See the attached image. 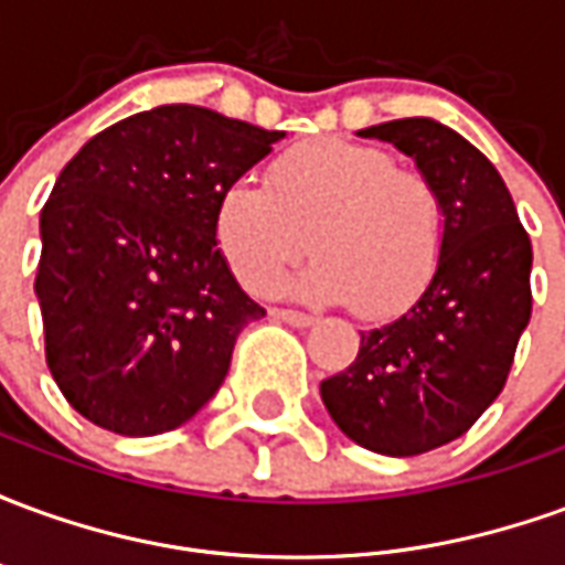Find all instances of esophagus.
Segmentation results:
<instances>
[{
  "instance_id": "esophagus-1",
  "label": "esophagus",
  "mask_w": 565,
  "mask_h": 565,
  "mask_svg": "<svg viewBox=\"0 0 565 565\" xmlns=\"http://www.w3.org/2000/svg\"><path fill=\"white\" fill-rule=\"evenodd\" d=\"M269 315L275 320H284V323H290V327H299V330H306V327H315V318H311V315H302V311H290V308H271Z\"/></svg>"
}]
</instances>
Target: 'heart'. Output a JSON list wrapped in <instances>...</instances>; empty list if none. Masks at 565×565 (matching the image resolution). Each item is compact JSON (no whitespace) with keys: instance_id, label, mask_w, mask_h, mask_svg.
<instances>
[{"instance_id":"1","label":"heart","mask_w":565,"mask_h":565,"mask_svg":"<svg viewBox=\"0 0 565 565\" xmlns=\"http://www.w3.org/2000/svg\"><path fill=\"white\" fill-rule=\"evenodd\" d=\"M214 242L238 284L266 294L308 238L318 257L281 284L308 302H354L387 318L436 278L448 247L438 186L391 150L323 136L278 153L269 184L238 174L214 199ZM309 235L306 236L305 233Z\"/></svg>"}]
</instances>
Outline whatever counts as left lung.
Returning <instances> with one entry per match:
<instances>
[{
	"label": "left lung",
	"mask_w": 565,
	"mask_h": 565,
	"mask_svg": "<svg viewBox=\"0 0 565 565\" xmlns=\"http://www.w3.org/2000/svg\"><path fill=\"white\" fill-rule=\"evenodd\" d=\"M360 136L403 150L438 186L448 247L403 315L360 332V354L320 384V399L351 441L415 457L460 438L505 387L533 311V245L497 166L460 132L405 117Z\"/></svg>",
	"instance_id": "left-lung-1"
}]
</instances>
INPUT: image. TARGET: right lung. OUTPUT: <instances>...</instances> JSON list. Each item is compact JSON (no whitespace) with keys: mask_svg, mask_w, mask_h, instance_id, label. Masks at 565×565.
Instances as JSON below:
<instances>
[{"mask_svg":"<svg viewBox=\"0 0 565 565\" xmlns=\"http://www.w3.org/2000/svg\"><path fill=\"white\" fill-rule=\"evenodd\" d=\"M287 132L205 105L117 120L44 202L35 296L56 387L90 424L160 436L196 417L259 308L214 242V199Z\"/></svg>","mask_w":565,"mask_h":565,"instance_id":"right-lung-1","label":"right lung"}]
</instances>
